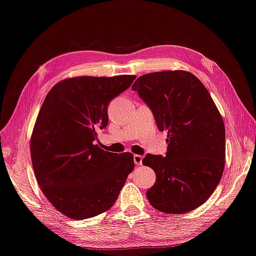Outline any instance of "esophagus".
I'll return each instance as SVG.
<instances>
[{
    "label": "esophagus",
    "mask_w": 256,
    "mask_h": 256,
    "mask_svg": "<svg viewBox=\"0 0 256 256\" xmlns=\"http://www.w3.org/2000/svg\"><path fill=\"white\" fill-rule=\"evenodd\" d=\"M142 156H140V155H134V164H136L137 166H139V165H142Z\"/></svg>",
    "instance_id": "34e87169"
}]
</instances>
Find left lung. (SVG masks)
Here are the masks:
<instances>
[{
    "instance_id": "left-lung-1",
    "label": "left lung",
    "mask_w": 256,
    "mask_h": 256,
    "mask_svg": "<svg viewBox=\"0 0 256 256\" xmlns=\"http://www.w3.org/2000/svg\"><path fill=\"white\" fill-rule=\"evenodd\" d=\"M132 90L152 110L158 129L167 132L165 157L148 154L142 164L156 172L149 203L166 214H184L210 198L225 166L223 118L200 80L184 70L152 72Z\"/></svg>"
}]
</instances>
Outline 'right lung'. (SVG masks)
Returning <instances> with one entry per match:
<instances>
[{
    "label": "right lung",
    "mask_w": 256,
    "mask_h": 256,
    "mask_svg": "<svg viewBox=\"0 0 256 256\" xmlns=\"http://www.w3.org/2000/svg\"><path fill=\"white\" fill-rule=\"evenodd\" d=\"M136 76H81L58 82L43 101L31 136L38 184L53 207L72 220L112 208L134 170L132 152L114 154L94 140L108 124L110 100Z\"/></svg>",
    "instance_id": "right-lung-1"
}]
</instances>
